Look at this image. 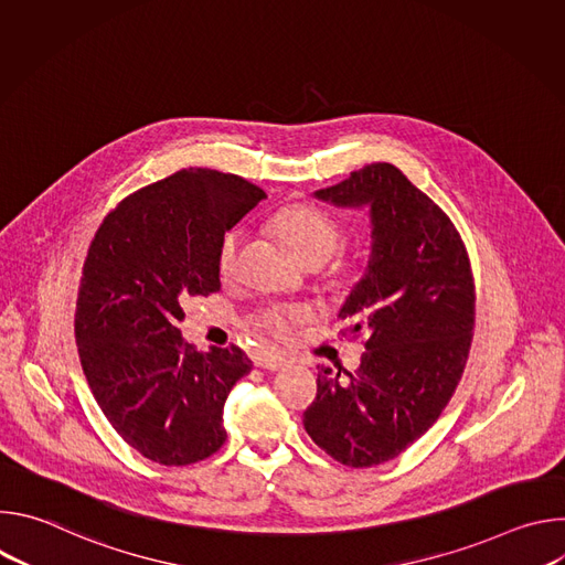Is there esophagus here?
<instances>
[{"instance_id": "esophagus-1", "label": "esophagus", "mask_w": 565, "mask_h": 565, "mask_svg": "<svg viewBox=\"0 0 565 565\" xmlns=\"http://www.w3.org/2000/svg\"><path fill=\"white\" fill-rule=\"evenodd\" d=\"M288 362L281 358V355H264V358H257V366L262 369H268V371H279L284 369Z\"/></svg>"}]
</instances>
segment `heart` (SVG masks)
Masks as SVG:
<instances>
[{"mask_svg":"<svg viewBox=\"0 0 565 565\" xmlns=\"http://www.w3.org/2000/svg\"><path fill=\"white\" fill-rule=\"evenodd\" d=\"M275 230L279 238L286 244V248L306 266H321L327 264L335 250L340 248L344 238L342 223L310 203H297L286 207L275 218ZM246 232L241 227H234L223 234L218 253H216V268L221 277H232L238 264V253L244 246ZM362 266L358 259H344L333 268V279L340 286L355 284L360 279ZM312 317V310L308 306H288V303H273L262 308L255 315V324L279 340H290L297 335L299 327Z\"/></svg>","mask_w":565,"mask_h":565,"instance_id":"heart-1","label":"heart"}]
</instances>
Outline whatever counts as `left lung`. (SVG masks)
Wrapping results in <instances>:
<instances>
[{"mask_svg": "<svg viewBox=\"0 0 565 565\" xmlns=\"http://www.w3.org/2000/svg\"><path fill=\"white\" fill-rule=\"evenodd\" d=\"M369 205V270L340 310L364 338L362 364L342 377L319 366L303 412L312 443L347 467H375L414 445L451 399L471 349L476 290L451 218L391 163H371L315 192Z\"/></svg>", "mask_w": 565, "mask_h": 565, "instance_id": "left-lung-1", "label": "left lung"}]
</instances>
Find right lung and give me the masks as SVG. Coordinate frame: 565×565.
<instances>
[{"mask_svg": "<svg viewBox=\"0 0 565 565\" xmlns=\"http://www.w3.org/2000/svg\"><path fill=\"white\" fill-rule=\"evenodd\" d=\"M266 192L236 174L181 170L125 196L96 230L75 301V342L94 397L145 458L183 467L221 449L223 405L250 373L238 347L199 353L179 321L221 288L223 234Z\"/></svg>", "mask_w": 565, "mask_h": 565, "instance_id": "1", "label": "right lung"}]
</instances>
